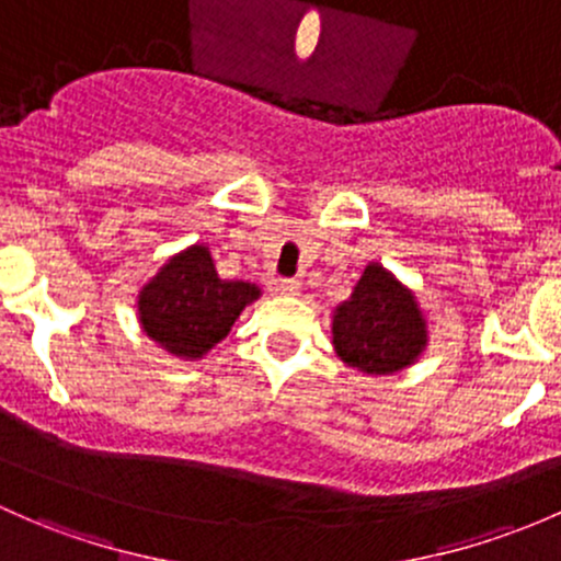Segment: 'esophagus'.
<instances>
[{
	"label": "esophagus",
	"instance_id": "obj_1",
	"mask_svg": "<svg viewBox=\"0 0 561 561\" xmlns=\"http://www.w3.org/2000/svg\"><path fill=\"white\" fill-rule=\"evenodd\" d=\"M276 290L285 293V296H298L300 282L298 279H276Z\"/></svg>",
	"mask_w": 561,
	"mask_h": 561
}]
</instances>
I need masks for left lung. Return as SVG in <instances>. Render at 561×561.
Segmentation results:
<instances>
[{"label":"left lung","instance_id":"1","mask_svg":"<svg viewBox=\"0 0 561 561\" xmlns=\"http://www.w3.org/2000/svg\"><path fill=\"white\" fill-rule=\"evenodd\" d=\"M427 330L414 296L381 265H368L355 293L335 309L339 357L365 374H394L424 350Z\"/></svg>","mask_w":561,"mask_h":561}]
</instances>
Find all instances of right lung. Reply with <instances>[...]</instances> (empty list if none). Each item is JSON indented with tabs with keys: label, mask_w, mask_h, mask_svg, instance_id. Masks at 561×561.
Returning <instances> with one entry per match:
<instances>
[{
	"label": "right lung",
	"mask_w": 561,
	"mask_h": 561,
	"mask_svg": "<svg viewBox=\"0 0 561 561\" xmlns=\"http://www.w3.org/2000/svg\"><path fill=\"white\" fill-rule=\"evenodd\" d=\"M261 290L217 276L206 247H191L139 293L145 333L176 357H202L231 333L236 317Z\"/></svg>",
	"instance_id": "add662e5"
}]
</instances>
